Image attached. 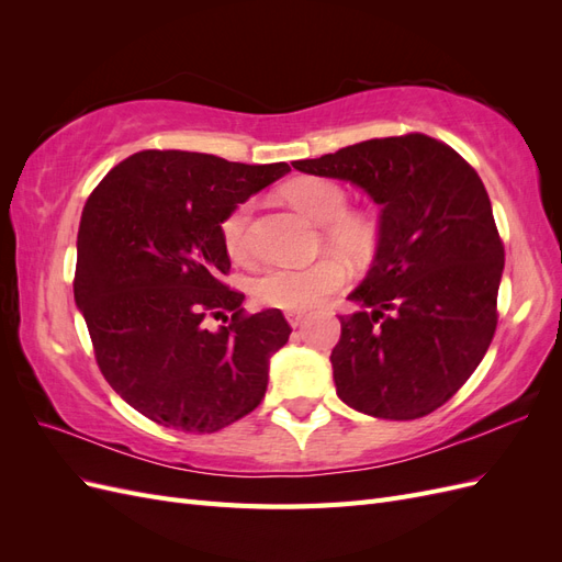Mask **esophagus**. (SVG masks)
<instances>
[{
    "mask_svg": "<svg viewBox=\"0 0 562 562\" xmlns=\"http://www.w3.org/2000/svg\"><path fill=\"white\" fill-rule=\"evenodd\" d=\"M304 314H307L304 310H288V312H285V318H288V323H291V326L295 328V326H300V323H302Z\"/></svg>",
    "mask_w": 562,
    "mask_h": 562,
    "instance_id": "1",
    "label": "esophagus"
}]
</instances>
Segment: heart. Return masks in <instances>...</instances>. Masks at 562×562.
I'll use <instances>...</instances> for the list:
<instances>
[{"label": "heart", "mask_w": 562, "mask_h": 562, "mask_svg": "<svg viewBox=\"0 0 562 562\" xmlns=\"http://www.w3.org/2000/svg\"><path fill=\"white\" fill-rule=\"evenodd\" d=\"M285 201L312 223L326 232V241L351 260H361L375 246L378 225L366 213L347 211V192L326 178H297L283 190ZM250 203L234 206L220 225L223 241L232 258L246 260L250 252L248 241ZM347 281V269L333 255H326L312 265H271L252 279V295L267 307L277 310H310L339 291Z\"/></svg>", "instance_id": "1"}]
</instances>
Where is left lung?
I'll return each instance as SVG.
<instances>
[{
    "label": "left lung",
    "instance_id": "8db88e82",
    "mask_svg": "<svg viewBox=\"0 0 562 562\" xmlns=\"http://www.w3.org/2000/svg\"><path fill=\"white\" fill-rule=\"evenodd\" d=\"M380 206L375 260L339 316L337 396L382 419H417L457 394L497 328L504 246L479 173L446 143L411 133L293 161Z\"/></svg>",
    "mask_w": 562,
    "mask_h": 562
}]
</instances>
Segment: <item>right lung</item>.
<instances>
[{"label":"right lung","instance_id":"1","mask_svg":"<svg viewBox=\"0 0 562 562\" xmlns=\"http://www.w3.org/2000/svg\"><path fill=\"white\" fill-rule=\"evenodd\" d=\"M291 166L145 149L100 180L81 213L75 302L110 386L161 427L213 434L260 405L291 335L279 310L246 316L225 215ZM233 312L225 327L210 318ZM224 319L226 317L224 316Z\"/></svg>","mask_w":562,"mask_h":562}]
</instances>
